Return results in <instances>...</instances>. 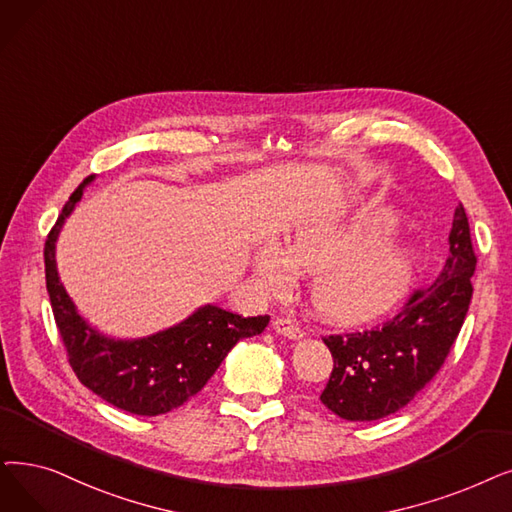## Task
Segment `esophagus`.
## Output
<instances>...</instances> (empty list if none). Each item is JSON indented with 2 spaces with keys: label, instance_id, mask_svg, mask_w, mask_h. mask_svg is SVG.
<instances>
[{
  "label": "esophagus",
  "instance_id": "34e87169",
  "mask_svg": "<svg viewBox=\"0 0 512 512\" xmlns=\"http://www.w3.org/2000/svg\"><path fill=\"white\" fill-rule=\"evenodd\" d=\"M274 330L278 332V335L291 339V341H297V339L303 337V330L293 320H288V318H276L274 320Z\"/></svg>",
  "mask_w": 512,
  "mask_h": 512
}]
</instances>
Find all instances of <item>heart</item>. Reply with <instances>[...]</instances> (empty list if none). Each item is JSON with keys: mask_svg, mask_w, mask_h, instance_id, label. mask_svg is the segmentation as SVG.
Segmentation results:
<instances>
[{"mask_svg": "<svg viewBox=\"0 0 512 512\" xmlns=\"http://www.w3.org/2000/svg\"><path fill=\"white\" fill-rule=\"evenodd\" d=\"M391 213H372L349 224H309L284 240V253L259 247L255 272L272 295L284 293L295 272H314L309 299L320 314L355 322L385 311L412 272V251L391 240Z\"/></svg>", "mask_w": 512, "mask_h": 512, "instance_id": "heart-1", "label": "heart"}]
</instances>
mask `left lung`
I'll return each instance as SVG.
<instances>
[{"mask_svg": "<svg viewBox=\"0 0 512 512\" xmlns=\"http://www.w3.org/2000/svg\"><path fill=\"white\" fill-rule=\"evenodd\" d=\"M450 255L441 274L412 293L397 316L376 328L324 337L332 374L322 404L345 420H379L408 406L425 389L448 353L469 311L477 257L469 217L458 205Z\"/></svg>", "mask_w": 512, "mask_h": 512, "instance_id": "obj_1", "label": "left lung"}]
</instances>
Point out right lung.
I'll return each mask as SVG.
<instances>
[{
	"label": "right lung",
	"instance_id": "obj_1",
	"mask_svg": "<svg viewBox=\"0 0 512 512\" xmlns=\"http://www.w3.org/2000/svg\"><path fill=\"white\" fill-rule=\"evenodd\" d=\"M71 194L48 234L46 286L56 326L77 379L104 402L138 416H159L201 391L228 351L247 337L261 335L270 316L242 318L217 305L198 307L184 322L144 339H113L87 324L66 295L56 270V240L85 186Z\"/></svg>",
	"mask_w": 512,
	"mask_h": 512
}]
</instances>
